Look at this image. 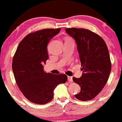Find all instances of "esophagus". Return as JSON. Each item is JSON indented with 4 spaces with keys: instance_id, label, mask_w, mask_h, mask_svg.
Masks as SVG:
<instances>
[{
    "instance_id": "34e87169",
    "label": "esophagus",
    "mask_w": 122,
    "mask_h": 122,
    "mask_svg": "<svg viewBox=\"0 0 122 122\" xmlns=\"http://www.w3.org/2000/svg\"><path fill=\"white\" fill-rule=\"evenodd\" d=\"M68 81L69 82L72 81V77L71 76H68Z\"/></svg>"
}]
</instances>
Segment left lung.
<instances>
[{"label": "left lung", "mask_w": 122, "mask_h": 122, "mask_svg": "<svg viewBox=\"0 0 122 122\" xmlns=\"http://www.w3.org/2000/svg\"><path fill=\"white\" fill-rule=\"evenodd\" d=\"M66 32L76 41L83 72L80 78H72L81 87L75 97L90 100L100 93L109 79L112 65L107 46L99 35L88 29L67 28Z\"/></svg>", "instance_id": "left-lung-1"}]
</instances>
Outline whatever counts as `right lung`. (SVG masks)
Wrapping results in <instances>:
<instances>
[{"label":"right lung","instance_id":"obj_1","mask_svg":"<svg viewBox=\"0 0 122 122\" xmlns=\"http://www.w3.org/2000/svg\"><path fill=\"white\" fill-rule=\"evenodd\" d=\"M61 29H45L30 33L18 45L12 61L16 84L27 99L38 104L50 102L54 90L67 80L66 74L46 73L43 65L48 59L47 46L50 41Z\"/></svg>","mask_w":122,"mask_h":122}]
</instances>
